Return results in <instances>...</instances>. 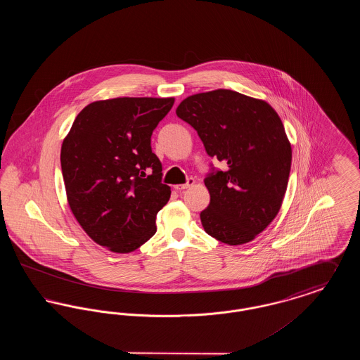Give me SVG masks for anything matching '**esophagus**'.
<instances>
[{
  "instance_id": "34e87169",
  "label": "esophagus",
  "mask_w": 360,
  "mask_h": 360,
  "mask_svg": "<svg viewBox=\"0 0 360 360\" xmlns=\"http://www.w3.org/2000/svg\"><path fill=\"white\" fill-rule=\"evenodd\" d=\"M193 185H194V179H193V178H188L186 184H184V185H176V186H174V188H175V190H178V191H182V190H186V188L193 186Z\"/></svg>"
}]
</instances>
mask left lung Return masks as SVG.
Here are the masks:
<instances>
[{
  "mask_svg": "<svg viewBox=\"0 0 360 360\" xmlns=\"http://www.w3.org/2000/svg\"><path fill=\"white\" fill-rule=\"evenodd\" d=\"M176 116L197 131L206 154L226 165H210L204 179L206 233L229 245L255 239L278 214L290 174V143L279 116L266 101L226 89L190 96Z\"/></svg>",
  "mask_w": 360,
  "mask_h": 360,
  "instance_id": "obj_1",
  "label": "left lung"
}]
</instances>
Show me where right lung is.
Instances as JSON below:
<instances>
[{"mask_svg": "<svg viewBox=\"0 0 360 360\" xmlns=\"http://www.w3.org/2000/svg\"><path fill=\"white\" fill-rule=\"evenodd\" d=\"M174 98L122 97L89 103L60 150L68 201L77 221L113 252L135 251L156 232L170 200L151 135Z\"/></svg>", "mask_w": 360, "mask_h": 360, "instance_id": "1", "label": "right lung"}]
</instances>
